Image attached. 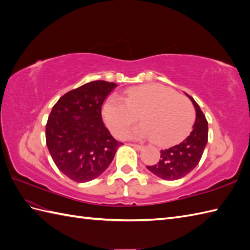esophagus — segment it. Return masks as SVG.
I'll use <instances>...</instances> for the list:
<instances>
[{
    "instance_id": "obj_1",
    "label": "esophagus",
    "mask_w": 250,
    "mask_h": 250,
    "mask_svg": "<svg viewBox=\"0 0 250 250\" xmlns=\"http://www.w3.org/2000/svg\"><path fill=\"white\" fill-rule=\"evenodd\" d=\"M130 146H132L133 148H135L136 150H142L143 148H144V146H142V145H137V144H130Z\"/></svg>"
}]
</instances>
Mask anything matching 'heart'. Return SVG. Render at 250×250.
Returning a JSON list of instances; mask_svg holds the SVG:
<instances>
[{"label": "heart", "mask_w": 250, "mask_h": 250, "mask_svg": "<svg viewBox=\"0 0 250 250\" xmlns=\"http://www.w3.org/2000/svg\"><path fill=\"white\" fill-rule=\"evenodd\" d=\"M103 119L115 136H122L140 116L143 124L128 132L133 139L152 137L159 145L177 142L194 121V107L183 94L162 84L151 83L126 90L125 99L113 94L105 100Z\"/></svg>", "instance_id": "obj_1"}]
</instances>
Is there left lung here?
<instances>
[{
	"instance_id": "1",
	"label": "left lung",
	"mask_w": 250,
	"mask_h": 250,
	"mask_svg": "<svg viewBox=\"0 0 250 250\" xmlns=\"http://www.w3.org/2000/svg\"><path fill=\"white\" fill-rule=\"evenodd\" d=\"M186 95L191 100L195 108V121L189 136L168 149L161 150L160 161L147 168L156 176L166 180H176L185 177L198 166L208 136V124L201 110L199 104L192 97Z\"/></svg>"
}]
</instances>
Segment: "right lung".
<instances>
[{
	"mask_svg": "<svg viewBox=\"0 0 250 250\" xmlns=\"http://www.w3.org/2000/svg\"><path fill=\"white\" fill-rule=\"evenodd\" d=\"M117 87L94 81L65 93L55 104L46 125V144L57 167L77 183L99 177L122 143L102 120V105Z\"/></svg>",
	"mask_w": 250,
	"mask_h": 250,
	"instance_id": "right-lung-1",
	"label": "right lung"
}]
</instances>
